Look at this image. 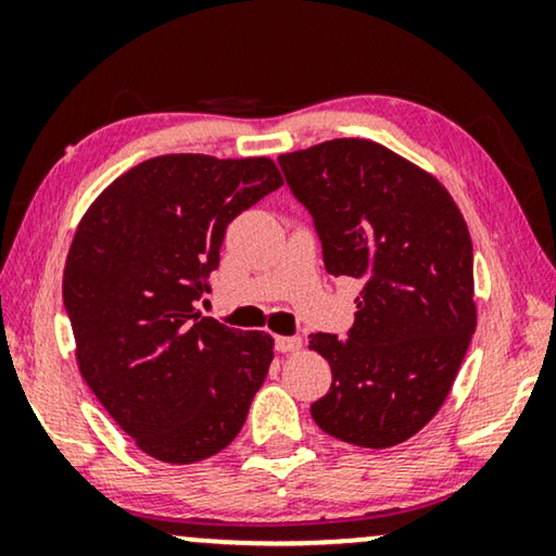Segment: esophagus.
<instances>
[{
  "label": "esophagus",
  "instance_id": "obj_1",
  "mask_svg": "<svg viewBox=\"0 0 556 556\" xmlns=\"http://www.w3.org/2000/svg\"><path fill=\"white\" fill-rule=\"evenodd\" d=\"M301 349V337H276V352L288 354L299 352Z\"/></svg>",
  "mask_w": 556,
  "mask_h": 556
}]
</instances>
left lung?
Masks as SVG:
<instances>
[{"label": "left lung", "instance_id": "obj_1", "mask_svg": "<svg viewBox=\"0 0 556 556\" xmlns=\"http://www.w3.org/2000/svg\"><path fill=\"white\" fill-rule=\"evenodd\" d=\"M314 217L326 273L362 280L344 339L311 333L331 387L311 417L362 447L405 443L451 392L476 331L473 245L435 177L367 139L278 156Z\"/></svg>", "mask_w": 556, "mask_h": 556}]
</instances>
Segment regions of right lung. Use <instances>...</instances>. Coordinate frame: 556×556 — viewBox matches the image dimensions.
<instances>
[{
  "instance_id": "right-lung-1",
  "label": "right lung",
  "mask_w": 556,
  "mask_h": 556,
  "mask_svg": "<svg viewBox=\"0 0 556 556\" xmlns=\"http://www.w3.org/2000/svg\"><path fill=\"white\" fill-rule=\"evenodd\" d=\"M283 185L265 156L166 154L103 189L75 230L63 303L80 375L151 458L227 447L273 362V339L202 316L225 230Z\"/></svg>"
}]
</instances>
